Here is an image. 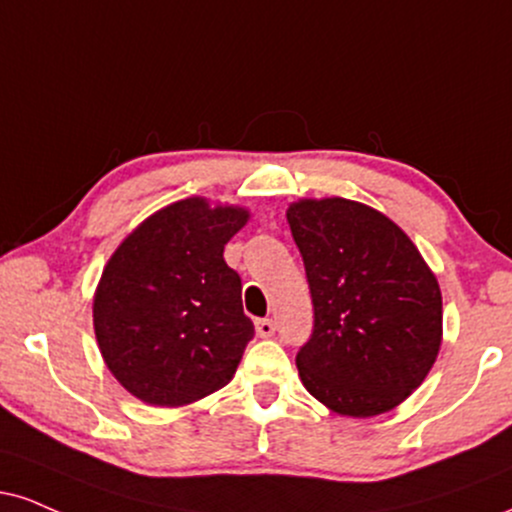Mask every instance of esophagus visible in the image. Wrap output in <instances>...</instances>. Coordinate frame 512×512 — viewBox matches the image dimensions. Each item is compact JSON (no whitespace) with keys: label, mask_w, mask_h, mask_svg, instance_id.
<instances>
[{"label":"esophagus","mask_w":512,"mask_h":512,"mask_svg":"<svg viewBox=\"0 0 512 512\" xmlns=\"http://www.w3.org/2000/svg\"><path fill=\"white\" fill-rule=\"evenodd\" d=\"M255 329H257V336L269 338V336H274L276 324L272 322V319H257V322H255Z\"/></svg>","instance_id":"obj_1"}]
</instances>
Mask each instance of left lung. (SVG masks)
I'll return each instance as SVG.
<instances>
[{
	"label": "left lung",
	"instance_id": "obj_1",
	"mask_svg": "<svg viewBox=\"0 0 512 512\" xmlns=\"http://www.w3.org/2000/svg\"><path fill=\"white\" fill-rule=\"evenodd\" d=\"M286 219L315 305V329L295 355L303 386L338 415L393 410L439 355L434 272L403 229L362 202L298 200Z\"/></svg>",
	"mask_w": 512,
	"mask_h": 512
}]
</instances>
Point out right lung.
Masks as SVG:
<instances>
[{"label": "right lung", "mask_w": 512, "mask_h": 512, "mask_svg": "<svg viewBox=\"0 0 512 512\" xmlns=\"http://www.w3.org/2000/svg\"><path fill=\"white\" fill-rule=\"evenodd\" d=\"M243 207L188 197L147 217L109 257L92 303L100 353L143 403L178 408L219 391L255 336L224 245Z\"/></svg>", "instance_id": "obj_1"}]
</instances>
